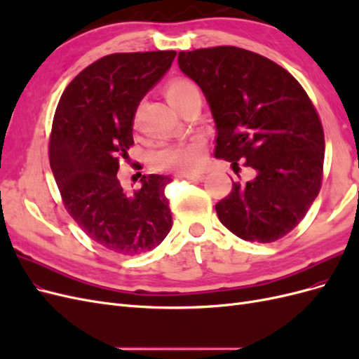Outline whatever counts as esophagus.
<instances>
[{
	"label": "esophagus",
	"instance_id": "esophagus-1",
	"mask_svg": "<svg viewBox=\"0 0 359 359\" xmlns=\"http://www.w3.org/2000/svg\"><path fill=\"white\" fill-rule=\"evenodd\" d=\"M184 178L190 180V181H203L205 175H203V173H186Z\"/></svg>",
	"mask_w": 359,
	"mask_h": 359
}]
</instances>
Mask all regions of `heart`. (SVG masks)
I'll list each match as a JSON object with an SVG mask.
<instances>
[{"label":"heart","mask_w":359,"mask_h":359,"mask_svg":"<svg viewBox=\"0 0 359 359\" xmlns=\"http://www.w3.org/2000/svg\"><path fill=\"white\" fill-rule=\"evenodd\" d=\"M194 97H201L198 86L191 81L177 78L168 85V99L173 107L181 111ZM206 160L205 144L199 139L189 142L168 144L151 154V165L156 170L190 173L203 166Z\"/></svg>","instance_id":"obj_1"}]
</instances>
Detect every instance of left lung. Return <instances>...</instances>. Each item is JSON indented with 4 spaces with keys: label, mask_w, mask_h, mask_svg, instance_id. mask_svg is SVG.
I'll use <instances>...</instances> for the list:
<instances>
[{
    "label": "left lung",
    "mask_w": 359,
    "mask_h": 359,
    "mask_svg": "<svg viewBox=\"0 0 359 359\" xmlns=\"http://www.w3.org/2000/svg\"><path fill=\"white\" fill-rule=\"evenodd\" d=\"M178 66L210 104L214 156L255 170L215 205L219 220L244 241L280 240L306 217L322 184L323 128L307 93L274 61L235 46L180 52Z\"/></svg>",
    "instance_id": "left-lung-1"
}]
</instances>
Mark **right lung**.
<instances>
[{
    "mask_svg": "<svg viewBox=\"0 0 359 359\" xmlns=\"http://www.w3.org/2000/svg\"><path fill=\"white\" fill-rule=\"evenodd\" d=\"M175 50L112 53L64 90L52 123L50 169L67 212L93 241L123 256L156 248L172 227V181L151 173L127 191L116 172L133 145L140 100L170 69Z\"/></svg>",
    "mask_w": 359,
    "mask_h": 359,
    "instance_id": "right-lung-1",
    "label": "right lung"
}]
</instances>
